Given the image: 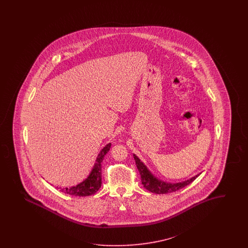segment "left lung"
<instances>
[{"label":"left lung","mask_w":248,"mask_h":248,"mask_svg":"<svg viewBox=\"0 0 248 248\" xmlns=\"http://www.w3.org/2000/svg\"><path fill=\"white\" fill-rule=\"evenodd\" d=\"M134 158H135L137 169L141 174V180H142L143 187L155 194H167V193L178 191L182 188L188 186L189 184H191L199 175V174H197L194 177H192L191 179L184 181L182 183H176V184L165 183L164 181L159 180L155 176H154L150 173V171L146 168V166L143 165V163L140 161V159L137 157L135 155H134Z\"/></svg>","instance_id":"obj_1"}]
</instances>
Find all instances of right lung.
<instances>
[{"label":"right lung","instance_id":"obj_1","mask_svg":"<svg viewBox=\"0 0 248 248\" xmlns=\"http://www.w3.org/2000/svg\"><path fill=\"white\" fill-rule=\"evenodd\" d=\"M111 143L106 144L98 155L96 163L93 166L90 175L85 180L77 185L76 186L69 188H61V191L68 195L75 196H88L97 192L102 185V162L105 155L110 150Z\"/></svg>","mask_w":248,"mask_h":248}]
</instances>
